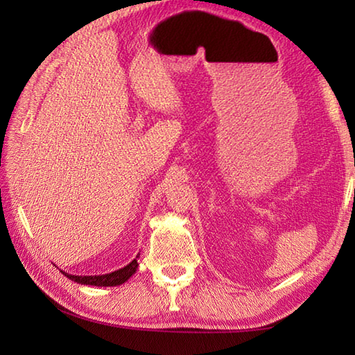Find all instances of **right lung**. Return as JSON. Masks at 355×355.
<instances>
[{"mask_svg": "<svg viewBox=\"0 0 355 355\" xmlns=\"http://www.w3.org/2000/svg\"><path fill=\"white\" fill-rule=\"evenodd\" d=\"M137 258V257H136ZM131 261L127 266L119 269V271H114L111 274H103V275H71L61 271L64 275H67L70 280L76 282V284H81V285H95V286H117V285H122L127 282L131 275L136 272V269L139 264H137V260Z\"/></svg>", "mask_w": 355, "mask_h": 355, "instance_id": "right-lung-1", "label": "right lung"}]
</instances>
